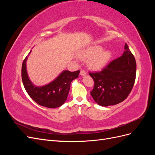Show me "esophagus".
I'll use <instances>...</instances> for the list:
<instances>
[{
  "label": "esophagus",
  "instance_id": "1",
  "mask_svg": "<svg viewBox=\"0 0 155 155\" xmlns=\"http://www.w3.org/2000/svg\"><path fill=\"white\" fill-rule=\"evenodd\" d=\"M80 75H81V76H86V75H87V72H86L84 70H81V71H80Z\"/></svg>",
  "mask_w": 155,
  "mask_h": 155
}]
</instances>
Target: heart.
Returning <instances> with one entry per match:
<instances>
[{
	"mask_svg": "<svg viewBox=\"0 0 155 155\" xmlns=\"http://www.w3.org/2000/svg\"><path fill=\"white\" fill-rule=\"evenodd\" d=\"M101 46L96 45L91 46L83 51L79 55L81 59L87 61V65L92 70H98L104 68L111 58V51L103 50Z\"/></svg>",
	"mask_w": 155,
	"mask_h": 155,
	"instance_id": "b5f03b06",
	"label": "heart"
}]
</instances>
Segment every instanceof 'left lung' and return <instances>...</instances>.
<instances>
[{
  "label": "left lung",
  "instance_id": "obj_1",
  "mask_svg": "<svg viewBox=\"0 0 155 155\" xmlns=\"http://www.w3.org/2000/svg\"><path fill=\"white\" fill-rule=\"evenodd\" d=\"M121 57L107 65L100 72H90L94 81L91 94L100 106L114 105L124 101L134 86L137 63L134 55L125 44Z\"/></svg>",
  "mask_w": 155,
  "mask_h": 155
}]
</instances>
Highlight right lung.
Listing matches in <instances>:
<instances>
[{
  "mask_svg": "<svg viewBox=\"0 0 155 155\" xmlns=\"http://www.w3.org/2000/svg\"><path fill=\"white\" fill-rule=\"evenodd\" d=\"M30 53L23 61L21 76L25 90L37 104L48 108L59 107L64 104L69 93L70 83L79 76V70L70 72L63 70L54 81L44 86L37 87L31 83L28 76L26 61Z\"/></svg>",
  "mask_w": 155,
  "mask_h": 155,
  "instance_id": "right-lung-1",
  "label": "right lung"
}]
</instances>
